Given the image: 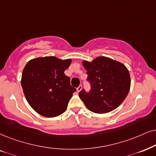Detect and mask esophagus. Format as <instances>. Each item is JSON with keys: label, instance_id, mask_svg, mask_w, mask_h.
<instances>
[{"label": "esophagus", "instance_id": "34e87169", "mask_svg": "<svg viewBox=\"0 0 156 156\" xmlns=\"http://www.w3.org/2000/svg\"><path fill=\"white\" fill-rule=\"evenodd\" d=\"M81 89H82V85H80V86L77 88V91L80 92V90H81Z\"/></svg>", "mask_w": 156, "mask_h": 156}]
</instances>
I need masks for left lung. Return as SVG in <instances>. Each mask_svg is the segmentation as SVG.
Listing matches in <instances>:
<instances>
[{
	"instance_id": "8db88e82",
	"label": "left lung",
	"mask_w": 156,
	"mask_h": 156,
	"mask_svg": "<svg viewBox=\"0 0 156 156\" xmlns=\"http://www.w3.org/2000/svg\"><path fill=\"white\" fill-rule=\"evenodd\" d=\"M83 66L87 70L90 90H80L79 97L87 109L97 114L117 109L130 88V76L125 65L106 57H98L92 62L83 61Z\"/></svg>"
}]
</instances>
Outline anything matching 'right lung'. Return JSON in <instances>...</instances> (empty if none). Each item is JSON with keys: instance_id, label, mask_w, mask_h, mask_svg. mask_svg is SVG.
<instances>
[{"instance_id": "obj_1", "label": "right lung", "mask_w": 156, "mask_h": 156, "mask_svg": "<svg viewBox=\"0 0 156 156\" xmlns=\"http://www.w3.org/2000/svg\"><path fill=\"white\" fill-rule=\"evenodd\" d=\"M70 63L71 59L50 56L32 59L23 68L21 86L26 99L43 117H58L66 112L69 100L76 91L64 73Z\"/></svg>"}]
</instances>
